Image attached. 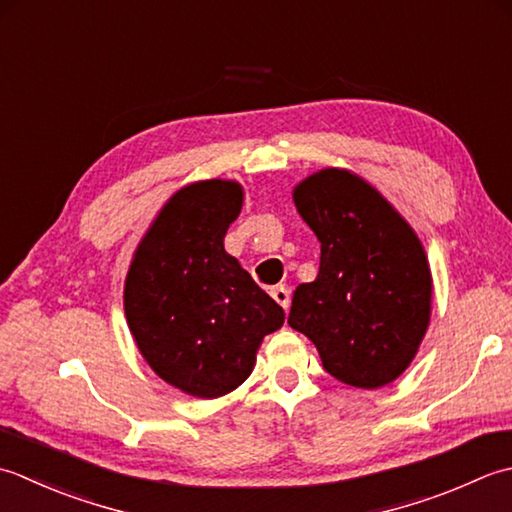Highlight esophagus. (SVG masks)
<instances>
[{
  "label": "esophagus",
  "mask_w": 512,
  "mask_h": 512,
  "mask_svg": "<svg viewBox=\"0 0 512 512\" xmlns=\"http://www.w3.org/2000/svg\"><path fill=\"white\" fill-rule=\"evenodd\" d=\"M271 298H274L280 307L287 309L289 300H291V291L285 285H278V287L271 289Z\"/></svg>",
  "instance_id": "obj_1"
}]
</instances>
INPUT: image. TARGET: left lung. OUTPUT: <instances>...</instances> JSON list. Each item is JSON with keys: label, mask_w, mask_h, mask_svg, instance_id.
<instances>
[{"label": "left lung", "mask_w": 512, "mask_h": 512, "mask_svg": "<svg viewBox=\"0 0 512 512\" xmlns=\"http://www.w3.org/2000/svg\"><path fill=\"white\" fill-rule=\"evenodd\" d=\"M291 196L320 241V271L294 291L289 327L316 344L336 380L387 387L409 369L431 322L433 276L422 241L351 170H318Z\"/></svg>", "instance_id": "obj_1"}]
</instances>
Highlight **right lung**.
I'll return each mask as SVG.
<instances>
[{"mask_svg": "<svg viewBox=\"0 0 512 512\" xmlns=\"http://www.w3.org/2000/svg\"><path fill=\"white\" fill-rule=\"evenodd\" d=\"M243 198V185L229 179L176 190L125 276L123 309L139 353L161 380L192 398L214 400L241 387L260 342L285 322L283 307L225 252Z\"/></svg>", "mask_w": 512, "mask_h": 512, "instance_id": "1", "label": "right lung"}]
</instances>
